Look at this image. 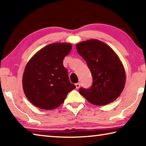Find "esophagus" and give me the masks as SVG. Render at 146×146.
Listing matches in <instances>:
<instances>
[{
    "instance_id": "obj_1",
    "label": "esophagus",
    "mask_w": 146,
    "mask_h": 146,
    "mask_svg": "<svg viewBox=\"0 0 146 146\" xmlns=\"http://www.w3.org/2000/svg\"><path fill=\"white\" fill-rule=\"evenodd\" d=\"M75 86H76V89H79V88H80V83H76V84H75Z\"/></svg>"
}]
</instances>
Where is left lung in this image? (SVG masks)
Here are the masks:
<instances>
[{
	"label": "left lung",
	"mask_w": 146,
	"mask_h": 146,
	"mask_svg": "<svg viewBox=\"0 0 146 146\" xmlns=\"http://www.w3.org/2000/svg\"><path fill=\"white\" fill-rule=\"evenodd\" d=\"M76 48L93 77L91 87L81 88L79 93L94 105L113 102L122 92L125 84V70L119 57L110 46L96 39L81 42Z\"/></svg>",
	"instance_id": "1"
}]
</instances>
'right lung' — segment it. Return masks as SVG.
<instances>
[{
	"instance_id": "right-lung-1",
	"label": "right lung",
	"mask_w": 146,
	"mask_h": 146,
	"mask_svg": "<svg viewBox=\"0 0 146 146\" xmlns=\"http://www.w3.org/2000/svg\"><path fill=\"white\" fill-rule=\"evenodd\" d=\"M72 49L70 43H53L38 51L27 64L23 76L26 97L42 110H53L64 102L76 86L71 84L63 60Z\"/></svg>"
}]
</instances>
